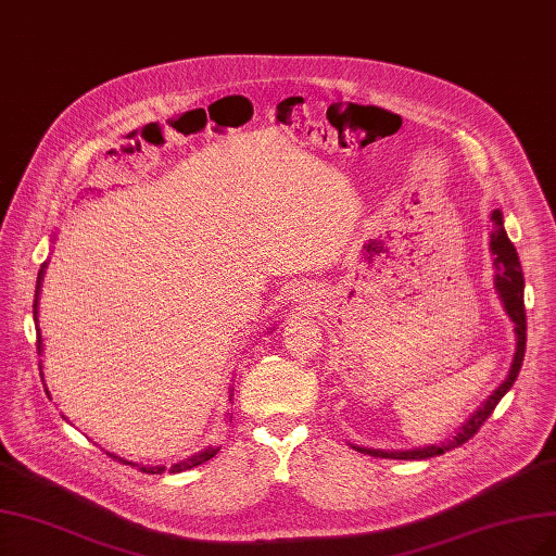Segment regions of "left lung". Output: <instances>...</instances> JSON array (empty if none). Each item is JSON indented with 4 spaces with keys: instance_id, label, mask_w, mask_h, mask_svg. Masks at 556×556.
Returning <instances> with one entry per match:
<instances>
[{
    "instance_id": "8db88e82",
    "label": "left lung",
    "mask_w": 556,
    "mask_h": 556,
    "mask_svg": "<svg viewBox=\"0 0 556 556\" xmlns=\"http://www.w3.org/2000/svg\"><path fill=\"white\" fill-rule=\"evenodd\" d=\"M492 233H490V250L492 256H495V267H497V291L504 300L506 312L510 316V320L516 323V334H518V351L516 357H513L508 378L495 389L492 394L475 415H471L465 426L458 430V433L451 438L448 442L440 444V446H426V448H415V451H380V448H359L362 454L376 456V458H392V460H426V458H435L442 456L444 451L458 448L463 446L467 440L475 438L479 433V428L485 424V419L495 413L497 403L504 399V394L513 387V382L518 380V374L522 368V359H525V348H527V314H525V277H522V265L518 258L516 247L508 240L504 224H502V213L495 211L492 213Z\"/></svg>"
}]
</instances>
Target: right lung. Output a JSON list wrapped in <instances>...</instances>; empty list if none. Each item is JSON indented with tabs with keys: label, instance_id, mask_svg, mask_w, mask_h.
Segmentation results:
<instances>
[{
	"label": "right lung",
	"instance_id": "right-lung-1",
	"mask_svg": "<svg viewBox=\"0 0 556 556\" xmlns=\"http://www.w3.org/2000/svg\"><path fill=\"white\" fill-rule=\"evenodd\" d=\"M43 267L46 265H40V270H38V279H36V295H34V320H36V306H38V291H40V279H43ZM36 348L40 351V348H43V343H40V332L36 334ZM217 451H219V446H208L205 451H201V454H197V456H192V458H188V460H182V463H178V465H172V475H176V471H185V469H192V467H197V465H201V463H205V460H211L213 456H217ZM112 456V454H110ZM112 458H116V456H112ZM126 463V460H123ZM141 471H147V475H162L164 469L167 467H139Z\"/></svg>",
	"mask_w": 556,
	"mask_h": 556
}]
</instances>
